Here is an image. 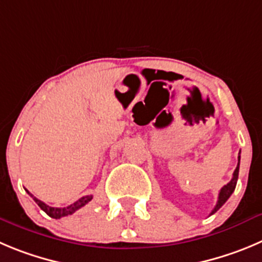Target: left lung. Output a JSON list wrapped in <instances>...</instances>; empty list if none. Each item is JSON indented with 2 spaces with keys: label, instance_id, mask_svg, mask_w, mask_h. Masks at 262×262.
<instances>
[{
  "label": "left lung",
  "instance_id": "obj_1",
  "mask_svg": "<svg viewBox=\"0 0 262 262\" xmlns=\"http://www.w3.org/2000/svg\"><path fill=\"white\" fill-rule=\"evenodd\" d=\"M241 154V152H239ZM238 165H236L235 170H234L233 173V178H231V181L227 185H225L224 187H222L221 190H220V194H219V200H217V204L216 207L213 208V211L211 212V214L216 213L217 211H219L220 208H221L222 205L226 203V200L230 198V195L233 194L234 190H235V186H236V181H238V174H239V163H241V155L238 156Z\"/></svg>",
  "mask_w": 262,
  "mask_h": 262
}]
</instances>
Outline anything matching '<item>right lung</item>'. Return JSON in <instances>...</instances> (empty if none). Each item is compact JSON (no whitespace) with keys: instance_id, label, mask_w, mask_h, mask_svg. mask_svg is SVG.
Listing matches in <instances>:
<instances>
[{"instance_id":"obj_1","label":"right lung","mask_w":262,"mask_h":262,"mask_svg":"<svg viewBox=\"0 0 262 262\" xmlns=\"http://www.w3.org/2000/svg\"><path fill=\"white\" fill-rule=\"evenodd\" d=\"M26 191L28 192V194L31 195L32 198H33V200H35V202L37 203L38 207H40V208L42 209V211L45 212V213L48 214V216L53 217V219H62V217H64V216H70V214L75 213V212L77 211V209H80V208H81V207H84L85 204H88V203H89L90 200L93 199L92 195H86V196L80 198V199L77 200V202H75V203H73V204L68 205V207H64V208H55V207H50V205L45 204V203H43V202L38 200L37 198L33 196V195H32L31 192L28 191V190H26Z\"/></svg>"}]
</instances>
